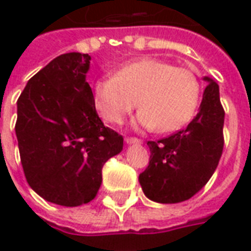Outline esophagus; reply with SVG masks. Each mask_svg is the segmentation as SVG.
Masks as SVG:
<instances>
[{"label":"esophagus","mask_w":251,"mask_h":251,"mask_svg":"<svg viewBox=\"0 0 251 251\" xmlns=\"http://www.w3.org/2000/svg\"><path fill=\"white\" fill-rule=\"evenodd\" d=\"M125 142L127 145H131V144H141V140H138L136 137H126Z\"/></svg>","instance_id":"34e87169"}]
</instances>
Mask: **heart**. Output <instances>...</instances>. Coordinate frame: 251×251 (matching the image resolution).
I'll use <instances>...</instances> for the list:
<instances>
[{
  "instance_id": "obj_1",
  "label": "heart",
  "mask_w": 251,
  "mask_h": 251,
  "mask_svg": "<svg viewBox=\"0 0 251 251\" xmlns=\"http://www.w3.org/2000/svg\"><path fill=\"white\" fill-rule=\"evenodd\" d=\"M200 82L184 67L141 57L120 67L114 76L94 84V103L109 124H121L138 102L136 125L171 133L184 127L199 106Z\"/></svg>"
}]
</instances>
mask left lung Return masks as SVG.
Masks as SVG:
<instances>
[{
	"label": "left lung",
	"mask_w": 251,
	"mask_h": 251,
	"mask_svg": "<svg viewBox=\"0 0 251 251\" xmlns=\"http://www.w3.org/2000/svg\"><path fill=\"white\" fill-rule=\"evenodd\" d=\"M207 82L199 113L188 126L160 141H148L151 160L140 175V184L148 199L172 204L192 198L215 172L223 151L225 110L219 86Z\"/></svg>",
	"instance_id": "8db88e82"
}]
</instances>
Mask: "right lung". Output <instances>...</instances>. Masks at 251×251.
Masks as SVG:
<instances>
[{
	"label": "right lung",
	"instance_id": "1",
	"mask_svg": "<svg viewBox=\"0 0 251 251\" xmlns=\"http://www.w3.org/2000/svg\"><path fill=\"white\" fill-rule=\"evenodd\" d=\"M91 57L70 52L32 76L17 100L16 136L25 177L43 199L86 204L102 184L103 164L124 138L97 114L86 76Z\"/></svg>",
	"mask_w": 251,
	"mask_h": 251
}]
</instances>
